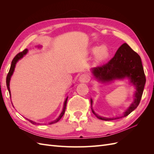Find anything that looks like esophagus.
Masks as SVG:
<instances>
[{"mask_svg": "<svg viewBox=\"0 0 154 154\" xmlns=\"http://www.w3.org/2000/svg\"><path fill=\"white\" fill-rule=\"evenodd\" d=\"M90 76L87 74H82V75L79 78V81L82 83H87L89 82Z\"/></svg>", "mask_w": 154, "mask_h": 154, "instance_id": "1", "label": "esophagus"}]
</instances>
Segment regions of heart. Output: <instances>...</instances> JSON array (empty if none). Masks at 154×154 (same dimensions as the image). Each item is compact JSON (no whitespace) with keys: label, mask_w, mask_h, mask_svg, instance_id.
<instances>
[{"label":"heart","mask_w":154,"mask_h":154,"mask_svg":"<svg viewBox=\"0 0 154 154\" xmlns=\"http://www.w3.org/2000/svg\"><path fill=\"white\" fill-rule=\"evenodd\" d=\"M92 53L94 54L97 53V58L100 61L106 60L109 57L110 54L109 50L106 46H102V47L96 46V47H94L92 49Z\"/></svg>","instance_id":"b5f03b06"}]
</instances>
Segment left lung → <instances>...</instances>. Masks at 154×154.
I'll list each match as a JSON object with an SVG mask.
<instances>
[{
    "instance_id": "1",
    "label": "left lung",
    "mask_w": 154,
    "mask_h": 154,
    "mask_svg": "<svg viewBox=\"0 0 154 154\" xmlns=\"http://www.w3.org/2000/svg\"><path fill=\"white\" fill-rule=\"evenodd\" d=\"M92 70L94 76L101 82H110L116 79L128 78L130 82L136 88L134 101L120 117L109 118L101 117L96 114L92 108V100L91 99L92 112L97 118L105 121L122 118L127 116L137 108L141 100L146 83V77L140 57L127 44L125 43L121 45L114 57L109 62L101 66L92 68Z\"/></svg>"
}]
</instances>
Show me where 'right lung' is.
Wrapping results in <instances>:
<instances>
[{"label":"right lung","instance_id":"add662e5","mask_svg":"<svg viewBox=\"0 0 154 154\" xmlns=\"http://www.w3.org/2000/svg\"><path fill=\"white\" fill-rule=\"evenodd\" d=\"M27 53V49H24L23 51H22V52H20V53H18V54L15 56V57H14V58H13V60H12L11 64V67H10V71H9V72H8V75H7V77H6V85H7L8 90L9 93H10V78H11V76H12V74H13V73L14 69H15V65H16L17 62L18 61V60H19L20 59H21L23 57H24V56ZM10 96H11V94H10ZM67 98H68V97H67L66 100H65L63 110H62V113L60 114V115L59 116V117H58L57 119H55L54 121H53V122H50L49 124L51 125V124H53V123H57V122H58V121H59L60 119L62 118V117L63 116V114H64V113H65V111H66V105H67ZM27 120H28L29 122H31L32 124H33V125H36H36H40V123H35V122H32V121H31V120H29V119H27Z\"/></svg>","mask_w":154,"mask_h":154}]
</instances>
